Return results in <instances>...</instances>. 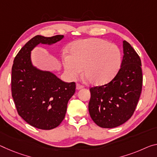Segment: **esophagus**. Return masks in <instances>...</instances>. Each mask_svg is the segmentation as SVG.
I'll return each instance as SVG.
<instances>
[{
    "label": "esophagus",
    "mask_w": 157,
    "mask_h": 157,
    "mask_svg": "<svg viewBox=\"0 0 157 157\" xmlns=\"http://www.w3.org/2000/svg\"><path fill=\"white\" fill-rule=\"evenodd\" d=\"M82 88H84V86L83 85H81V84H77L76 89H78V90H79V89H82Z\"/></svg>",
    "instance_id": "1"
}]
</instances>
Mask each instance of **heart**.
I'll list each match as a JSON object with an SVG mask.
<instances>
[{
	"label": "heart",
	"instance_id": "1",
	"mask_svg": "<svg viewBox=\"0 0 157 157\" xmlns=\"http://www.w3.org/2000/svg\"><path fill=\"white\" fill-rule=\"evenodd\" d=\"M68 54L63 56V65L70 79L84 71L91 84L101 85L112 80L121 64V52L115 44L101 38H89L71 44Z\"/></svg>",
	"mask_w": 157,
	"mask_h": 157
}]
</instances>
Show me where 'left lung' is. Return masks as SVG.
<instances>
[{"mask_svg":"<svg viewBox=\"0 0 157 157\" xmlns=\"http://www.w3.org/2000/svg\"><path fill=\"white\" fill-rule=\"evenodd\" d=\"M121 68L110 82L90 89L89 112L102 128H114L133 115L140 98L143 73L140 56L128 42L123 41Z\"/></svg>","mask_w":157,"mask_h":157,"instance_id":"obj_1","label":"left lung"}]
</instances>
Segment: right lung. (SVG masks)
Segmentation results:
<instances>
[{"mask_svg":"<svg viewBox=\"0 0 157 157\" xmlns=\"http://www.w3.org/2000/svg\"><path fill=\"white\" fill-rule=\"evenodd\" d=\"M63 37H33L18 52L12 65V96L17 113L30 125L43 130L56 128L63 120L75 83L65 82L52 72L37 68L32 63L31 51L39 44L51 45Z\"/></svg>","mask_w":157,"mask_h":157,"instance_id":"right-lung-1","label":"right lung"}]
</instances>
